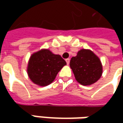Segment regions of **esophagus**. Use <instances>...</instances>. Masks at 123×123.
Returning a JSON list of instances; mask_svg holds the SVG:
<instances>
[{
	"label": "esophagus",
	"mask_w": 123,
	"mask_h": 123,
	"mask_svg": "<svg viewBox=\"0 0 123 123\" xmlns=\"http://www.w3.org/2000/svg\"><path fill=\"white\" fill-rule=\"evenodd\" d=\"M66 63H67V64L68 65L69 63H70V59L69 58H68V59H66Z\"/></svg>",
	"instance_id": "obj_1"
}]
</instances>
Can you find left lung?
Returning <instances> with one entry per match:
<instances>
[{"instance_id":"obj_1","label":"left lung","mask_w":123,"mask_h":123,"mask_svg":"<svg viewBox=\"0 0 123 123\" xmlns=\"http://www.w3.org/2000/svg\"><path fill=\"white\" fill-rule=\"evenodd\" d=\"M70 66L77 81L83 86H90L101 78L103 66L99 57L92 50L82 49L73 57Z\"/></svg>"}]
</instances>
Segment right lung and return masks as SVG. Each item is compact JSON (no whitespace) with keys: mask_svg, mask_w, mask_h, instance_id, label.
<instances>
[{"mask_svg":"<svg viewBox=\"0 0 123 123\" xmlns=\"http://www.w3.org/2000/svg\"><path fill=\"white\" fill-rule=\"evenodd\" d=\"M66 65L59 55L49 49H41L31 55L27 66V74L31 81L40 86H46L55 80L59 71Z\"/></svg>","mask_w":123,"mask_h":123,"instance_id":"right-lung-1","label":"right lung"}]
</instances>
